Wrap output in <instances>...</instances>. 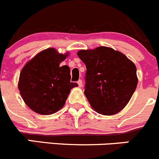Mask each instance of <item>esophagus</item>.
Returning <instances> with one entry per match:
<instances>
[{
    "mask_svg": "<svg viewBox=\"0 0 159 159\" xmlns=\"http://www.w3.org/2000/svg\"><path fill=\"white\" fill-rule=\"evenodd\" d=\"M77 84H78L79 87H83V81H82V80H78Z\"/></svg>",
    "mask_w": 159,
    "mask_h": 159,
    "instance_id": "esophagus-1",
    "label": "esophagus"
}]
</instances>
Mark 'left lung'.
<instances>
[{"instance_id": "1", "label": "left lung", "mask_w": 159, "mask_h": 159, "mask_svg": "<svg viewBox=\"0 0 159 159\" xmlns=\"http://www.w3.org/2000/svg\"><path fill=\"white\" fill-rule=\"evenodd\" d=\"M77 55L87 68L84 93L92 108L105 116L123 109L138 82L134 62L108 47L80 50Z\"/></svg>"}]
</instances>
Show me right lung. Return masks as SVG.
Wrapping results in <instances>:
<instances>
[{"label":"right lung","instance_id":"obj_1","mask_svg":"<svg viewBox=\"0 0 159 159\" xmlns=\"http://www.w3.org/2000/svg\"><path fill=\"white\" fill-rule=\"evenodd\" d=\"M68 56L54 48L40 51L20 72L19 90L27 106L40 115L54 114L64 106L71 89L70 69L60 64Z\"/></svg>","mask_w":159,"mask_h":159}]
</instances>
